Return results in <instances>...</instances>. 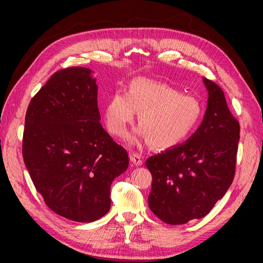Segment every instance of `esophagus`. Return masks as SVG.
I'll list each match as a JSON object with an SVG mask.
<instances>
[{
    "mask_svg": "<svg viewBox=\"0 0 263 263\" xmlns=\"http://www.w3.org/2000/svg\"><path fill=\"white\" fill-rule=\"evenodd\" d=\"M130 160H131V163L136 166L142 165V157H141V155H139V154H131Z\"/></svg>",
    "mask_w": 263,
    "mask_h": 263,
    "instance_id": "1",
    "label": "esophagus"
}]
</instances>
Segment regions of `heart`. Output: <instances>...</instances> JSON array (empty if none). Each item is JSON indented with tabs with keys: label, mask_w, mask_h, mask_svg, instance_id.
Masks as SVG:
<instances>
[{
	"label": "heart",
	"mask_w": 263,
	"mask_h": 263,
	"mask_svg": "<svg viewBox=\"0 0 263 263\" xmlns=\"http://www.w3.org/2000/svg\"><path fill=\"white\" fill-rule=\"evenodd\" d=\"M202 103L163 82L133 79L127 93L116 91L104 106V121L116 137L126 136L138 113L137 136L150 146L167 149L178 146L192 135L202 115Z\"/></svg>",
	"instance_id": "heart-1"
}]
</instances>
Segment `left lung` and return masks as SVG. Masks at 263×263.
<instances>
[{"label":"left lung","instance_id":"8db88e82","mask_svg":"<svg viewBox=\"0 0 263 263\" xmlns=\"http://www.w3.org/2000/svg\"><path fill=\"white\" fill-rule=\"evenodd\" d=\"M203 83L208 103L197 131L180 146L146 161L153 175L149 208L170 225L208 215L235 175L238 121L228 109L220 87L206 78Z\"/></svg>","mask_w":263,"mask_h":263}]
</instances>
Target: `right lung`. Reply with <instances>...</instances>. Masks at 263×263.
I'll use <instances>...</instances> for the list:
<instances>
[{
	"label": "right lung",
	"mask_w": 263,
	"mask_h": 263,
	"mask_svg": "<svg viewBox=\"0 0 263 263\" xmlns=\"http://www.w3.org/2000/svg\"><path fill=\"white\" fill-rule=\"evenodd\" d=\"M96 79L87 68L49 78L28 106L22 156L45 203L66 219L91 222L110 208V185L126 150L100 124Z\"/></svg>",
	"instance_id": "obj_1"
}]
</instances>
